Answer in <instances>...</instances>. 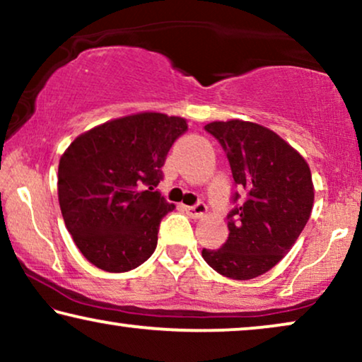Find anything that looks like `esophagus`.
I'll use <instances>...</instances> for the list:
<instances>
[{"mask_svg": "<svg viewBox=\"0 0 362 362\" xmlns=\"http://www.w3.org/2000/svg\"><path fill=\"white\" fill-rule=\"evenodd\" d=\"M185 211L187 212V216L194 217V219H199V217L206 216L207 206L204 204V202H197V204H194V206H186Z\"/></svg>", "mask_w": 362, "mask_h": 362, "instance_id": "esophagus-1", "label": "esophagus"}]
</instances>
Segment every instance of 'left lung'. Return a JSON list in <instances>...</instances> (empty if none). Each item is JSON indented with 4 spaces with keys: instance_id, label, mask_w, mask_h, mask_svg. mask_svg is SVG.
<instances>
[{
    "instance_id": "1",
    "label": "left lung",
    "mask_w": 362,
    "mask_h": 362,
    "mask_svg": "<svg viewBox=\"0 0 362 362\" xmlns=\"http://www.w3.org/2000/svg\"><path fill=\"white\" fill-rule=\"evenodd\" d=\"M204 128L224 148L244 202L227 216L226 244L202 249V259L229 279H255L288 254L310 219L315 201L310 166L284 138L259 123L211 122Z\"/></svg>"
}]
</instances>
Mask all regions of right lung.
Listing matches in <instances>:
<instances>
[{
  "instance_id": "add662e5",
  "label": "right lung",
  "mask_w": 362,
  "mask_h": 362,
  "mask_svg": "<svg viewBox=\"0 0 362 362\" xmlns=\"http://www.w3.org/2000/svg\"><path fill=\"white\" fill-rule=\"evenodd\" d=\"M187 130L181 117L141 112L93 127L59 161V206L77 249L112 274L136 269L175 204L156 191L166 155Z\"/></svg>"
}]
</instances>
